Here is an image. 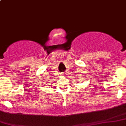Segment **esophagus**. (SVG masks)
<instances>
[{
  "label": "esophagus",
  "mask_w": 126,
  "mask_h": 126,
  "mask_svg": "<svg viewBox=\"0 0 126 126\" xmlns=\"http://www.w3.org/2000/svg\"><path fill=\"white\" fill-rule=\"evenodd\" d=\"M64 74H66L65 73H63V74H62V76H64Z\"/></svg>",
  "instance_id": "esophagus-1"
}]
</instances>
